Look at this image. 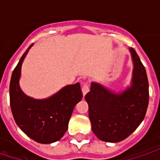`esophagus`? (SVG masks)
I'll list each match as a JSON object with an SVG mask.
<instances>
[{
  "instance_id": "34e87169",
  "label": "esophagus",
  "mask_w": 160,
  "mask_h": 160,
  "mask_svg": "<svg viewBox=\"0 0 160 160\" xmlns=\"http://www.w3.org/2000/svg\"><path fill=\"white\" fill-rule=\"evenodd\" d=\"M82 92H83V95H85V94L89 92V83H88V82H85V83H83Z\"/></svg>"
}]
</instances>
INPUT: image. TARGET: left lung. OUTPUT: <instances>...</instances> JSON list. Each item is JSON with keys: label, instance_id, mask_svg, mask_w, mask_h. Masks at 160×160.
<instances>
[{"label": "left lung", "instance_id": "8db88e82", "mask_svg": "<svg viewBox=\"0 0 160 160\" xmlns=\"http://www.w3.org/2000/svg\"><path fill=\"white\" fill-rule=\"evenodd\" d=\"M133 69L131 85L114 92L92 82L85 95L92 130L100 140L118 142L127 138L144 118L149 104V82L144 66L134 49L129 48Z\"/></svg>", "mask_w": 160, "mask_h": 160}]
</instances>
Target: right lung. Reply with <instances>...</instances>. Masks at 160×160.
Listing matches in <instances>:
<instances>
[{
  "mask_svg": "<svg viewBox=\"0 0 160 160\" xmlns=\"http://www.w3.org/2000/svg\"><path fill=\"white\" fill-rule=\"evenodd\" d=\"M13 70L9 83L10 108L16 124L28 137L48 144L64 135L74 108L83 98L80 83L67 85L46 99H34L23 92L19 86L21 67L30 48Z\"/></svg>",
  "mask_w": 160,
  "mask_h": 160,
  "instance_id": "right-lung-1",
  "label": "right lung"
}]
</instances>
